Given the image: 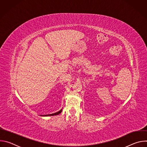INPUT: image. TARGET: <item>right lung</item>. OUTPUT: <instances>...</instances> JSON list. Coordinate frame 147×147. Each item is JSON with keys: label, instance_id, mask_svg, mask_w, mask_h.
I'll use <instances>...</instances> for the list:
<instances>
[{"label": "right lung", "instance_id": "obj_1", "mask_svg": "<svg viewBox=\"0 0 147 147\" xmlns=\"http://www.w3.org/2000/svg\"><path fill=\"white\" fill-rule=\"evenodd\" d=\"M62 111V109H61L60 111H59L58 112L55 113H52V114H50V115H44V116H55V115H57L59 114H60ZM43 116V115H42Z\"/></svg>", "mask_w": 147, "mask_h": 147}]
</instances>
